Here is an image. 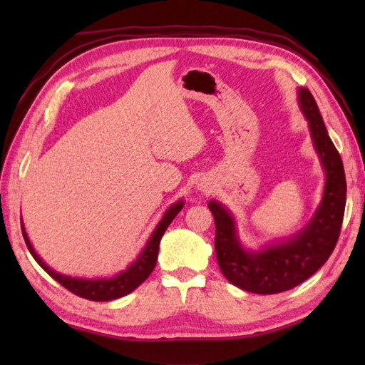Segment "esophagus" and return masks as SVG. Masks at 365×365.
<instances>
[{
	"label": "esophagus",
	"instance_id": "esophagus-1",
	"mask_svg": "<svg viewBox=\"0 0 365 365\" xmlns=\"http://www.w3.org/2000/svg\"><path fill=\"white\" fill-rule=\"evenodd\" d=\"M196 187H197V190H200V191H210V185H208V182H205V180H202V178H200V180L196 183Z\"/></svg>",
	"mask_w": 365,
	"mask_h": 365
}]
</instances>
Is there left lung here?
Instances as JSON below:
<instances>
[{
  "label": "left lung",
  "instance_id": "obj_1",
  "mask_svg": "<svg viewBox=\"0 0 365 365\" xmlns=\"http://www.w3.org/2000/svg\"><path fill=\"white\" fill-rule=\"evenodd\" d=\"M297 92L298 106L307 120L324 173L322 200L312 218L292 237L251 250L240 238L237 220L229 208L216 199L208 202L215 218V250L222 274L238 289L259 294L290 290L319 271L334 251L344 221L346 182L342 158L331 141L311 91L298 88Z\"/></svg>",
  "mask_w": 365,
  "mask_h": 365
}]
</instances>
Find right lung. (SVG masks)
Listing matches in <instances>:
<instances>
[{"mask_svg":"<svg viewBox=\"0 0 365 365\" xmlns=\"http://www.w3.org/2000/svg\"><path fill=\"white\" fill-rule=\"evenodd\" d=\"M183 205H185L183 199H178L177 202L170 204L166 208V212L163 213L157 226H155L153 232L150 234L149 240L145 242L141 252L136 255V259L131 262L125 269L119 271L118 274H114L111 277H73V276L58 273V271H54L51 267L46 265L41 255L36 252L34 246L31 245L28 238L23 220H21V232L31 255H33L34 260L54 279V281H58L61 285L66 287L67 290L78 294L81 298H86L91 301H111L131 293L150 276L155 265H157L160 240L163 234H165V230L168 229L169 224L173 222V220L178 215V212L182 210Z\"/></svg>","mask_w":365,"mask_h":365,"instance_id":"add662e5","label":"right lung"}]
</instances>
